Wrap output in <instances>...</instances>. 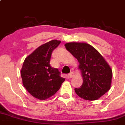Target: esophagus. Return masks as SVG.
<instances>
[{
    "instance_id": "esophagus-1",
    "label": "esophagus",
    "mask_w": 125,
    "mask_h": 125,
    "mask_svg": "<svg viewBox=\"0 0 125 125\" xmlns=\"http://www.w3.org/2000/svg\"><path fill=\"white\" fill-rule=\"evenodd\" d=\"M74 76V73H73V72H70V73H69V77L70 78H72V77H73Z\"/></svg>"
}]
</instances>
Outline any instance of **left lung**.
I'll use <instances>...</instances> for the list:
<instances>
[{"mask_svg": "<svg viewBox=\"0 0 125 125\" xmlns=\"http://www.w3.org/2000/svg\"><path fill=\"white\" fill-rule=\"evenodd\" d=\"M79 62L83 83L74 91L85 100L95 101L110 90L113 72L110 65L99 52L93 46L84 43H68L65 44Z\"/></svg>", "mask_w": 125, "mask_h": 125, "instance_id": "1", "label": "left lung"}]
</instances>
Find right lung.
I'll use <instances>...</instances> for the list:
<instances>
[{
    "label": "right lung",
    "mask_w": 125,
    "mask_h": 125,
    "mask_svg": "<svg viewBox=\"0 0 125 125\" xmlns=\"http://www.w3.org/2000/svg\"><path fill=\"white\" fill-rule=\"evenodd\" d=\"M60 43L53 40L44 44L24 60L21 70L23 84L38 99L45 100L53 96L65 80L58 69L50 65L52 52Z\"/></svg>",
    "instance_id": "right-lung-1"
}]
</instances>
